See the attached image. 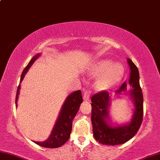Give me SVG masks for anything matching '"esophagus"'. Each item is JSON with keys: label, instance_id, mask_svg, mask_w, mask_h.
Masks as SVG:
<instances>
[{"label": "esophagus", "instance_id": "obj_1", "mask_svg": "<svg viewBox=\"0 0 160 160\" xmlns=\"http://www.w3.org/2000/svg\"><path fill=\"white\" fill-rule=\"evenodd\" d=\"M89 99H90V92L86 91H84V93H83V100L85 101H88Z\"/></svg>", "mask_w": 160, "mask_h": 160}]
</instances>
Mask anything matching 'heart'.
I'll return each instance as SVG.
<instances>
[{
    "mask_svg": "<svg viewBox=\"0 0 160 160\" xmlns=\"http://www.w3.org/2000/svg\"><path fill=\"white\" fill-rule=\"evenodd\" d=\"M124 74V66L109 58L97 61L92 67L90 75L92 77H100L95 84L98 91H108L118 84Z\"/></svg>",
    "mask_w": 160,
    "mask_h": 160,
    "instance_id": "heart-1",
    "label": "heart"
}]
</instances>
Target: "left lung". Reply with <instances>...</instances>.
Returning a JSON list of instances; mask_svg holds the SVG:
<instances>
[{"label":"left lung","instance_id":"1","mask_svg":"<svg viewBox=\"0 0 160 160\" xmlns=\"http://www.w3.org/2000/svg\"><path fill=\"white\" fill-rule=\"evenodd\" d=\"M130 67L128 82L132 88L127 93L134 105L133 114L130 122L123 125L112 126L109 116L111 100L108 91L99 92L91 98V122L95 139L102 145H117L125 143L138 132L143 116V97L139 83V72L137 67L129 58L127 59ZM127 90V82L121 86L116 94H121Z\"/></svg>","mask_w":160,"mask_h":160}]
</instances>
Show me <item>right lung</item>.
<instances>
[{
	"label": "right lung",
	"instance_id": "right-lung-1",
	"mask_svg": "<svg viewBox=\"0 0 160 160\" xmlns=\"http://www.w3.org/2000/svg\"><path fill=\"white\" fill-rule=\"evenodd\" d=\"M40 55V53H38L37 55L33 56L32 60H30L29 64H27V66L25 67L24 71L22 73L19 83L22 82L28 70ZM19 89H20V84L18 86V90H17L15 100L16 106L18 105L17 102H18V96L19 94ZM82 92L80 90L74 91L69 94L61 108L57 121L55 122V124L48 138L43 142H33L41 147L48 148H57L63 145L69 138L72 128V121L77 114L80 105L82 104Z\"/></svg>",
	"mask_w": 160,
	"mask_h": 160
}]
</instances>
